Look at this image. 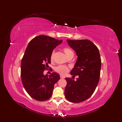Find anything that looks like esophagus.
Returning <instances> with one entry per match:
<instances>
[{"mask_svg":"<svg viewBox=\"0 0 122 122\" xmlns=\"http://www.w3.org/2000/svg\"><path fill=\"white\" fill-rule=\"evenodd\" d=\"M60 78H62V79H63V78H65V76H63V75H60Z\"/></svg>","mask_w":122,"mask_h":122,"instance_id":"esophagus-1","label":"esophagus"}]
</instances>
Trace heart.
<instances>
[{
  "mask_svg": "<svg viewBox=\"0 0 122 122\" xmlns=\"http://www.w3.org/2000/svg\"><path fill=\"white\" fill-rule=\"evenodd\" d=\"M63 51L66 54V55H67L68 58L71 56H74L73 51L69 48H64ZM54 55H55V51H53L52 52H51V61H53L54 59ZM55 71H56L57 73L64 75V74H66L68 71H69V68L65 66L60 65V66H57L56 67H55Z\"/></svg>",
  "mask_w": 122,
  "mask_h": 122,
  "instance_id": "obj_1",
  "label": "heart"
}]
</instances>
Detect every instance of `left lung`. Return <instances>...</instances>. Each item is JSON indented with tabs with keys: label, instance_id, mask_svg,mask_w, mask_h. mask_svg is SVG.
I'll return each mask as SVG.
<instances>
[{
	"label": "left lung",
	"instance_id": "8db88e82",
	"mask_svg": "<svg viewBox=\"0 0 122 122\" xmlns=\"http://www.w3.org/2000/svg\"><path fill=\"white\" fill-rule=\"evenodd\" d=\"M69 46L76 53L77 59L71 71L72 78H66V98L69 102L80 103L93 94L100 76L101 59L97 47L88 40H67ZM79 78L73 80L75 76Z\"/></svg>",
	"mask_w": 122,
	"mask_h": 122
}]
</instances>
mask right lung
<instances>
[{"label":"right lung","mask_w":122,"mask_h":122,"mask_svg":"<svg viewBox=\"0 0 122 122\" xmlns=\"http://www.w3.org/2000/svg\"><path fill=\"white\" fill-rule=\"evenodd\" d=\"M62 40L41 35L30 41L21 63L22 84L31 97L39 101L51 98L54 84L60 79L56 73L45 75L44 71L51 63V55L53 49Z\"/></svg>","instance_id":"right-lung-1"}]
</instances>
